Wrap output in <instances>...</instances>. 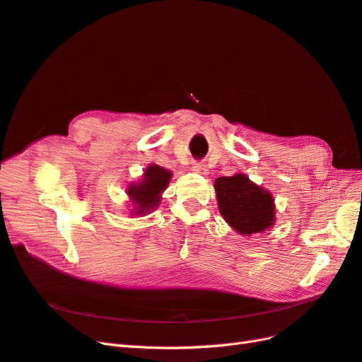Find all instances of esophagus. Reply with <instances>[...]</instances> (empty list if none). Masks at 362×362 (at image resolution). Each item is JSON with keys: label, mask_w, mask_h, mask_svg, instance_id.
Instances as JSON below:
<instances>
[{"label": "esophagus", "mask_w": 362, "mask_h": 362, "mask_svg": "<svg viewBox=\"0 0 362 362\" xmlns=\"http://www.w3.org/2000/svg\"><path fill=\"white\" fill-rule=\"evenodd\" d=\"M193 172L205 175L207 173V168H205V164H202V163H193Z\"/></svg>", "instance_id": "esophagus-1"}]
</instances>
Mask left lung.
<instances>
[{
	"label": "left lung",
	"mask_w": 362,
	"mask_h": 362,
	"mask_svg": "<svg viewBox=\"0 0 362 362\" xmlns=\"http://www.w3.org/2000/svg\"><path fill=\"white\" fill-rule=\"evenodd\" d=\"M219 213L243 236L263 233L276 222V204L269 190L252 182L245 173L214 180Z\"/></svg>",
	"instance_id": "obj_1"
}]
</instances>
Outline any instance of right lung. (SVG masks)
Wrapping results in <instances>:
<instances>
[{
	"mask_svg": "<svg viewBox=\"0 0 362 362\" xmlns=\"http://www.w3.org/2000/svg\"><path fill=\"white\" fill-rule=\"evenodd\" d=\"M172 175L169 169H164L158 164H149L139 181L129 182L126 194L131 201V209H128L131 210V216H144L158 207Z\"/></svg>",
	"mask_w": 362,
	"mask_h": 362,
	"instance_id": "obj_1",
	"label": "right lung"
}]
</instances>
